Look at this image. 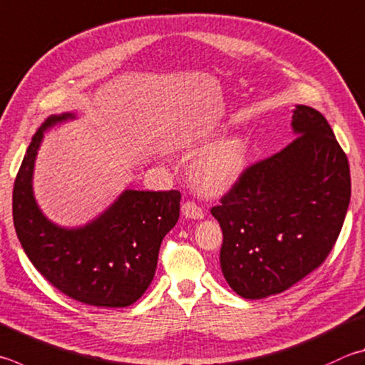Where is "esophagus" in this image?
Returning <instances> with one entry per match:
<instances>
[{"label":"esophagus","instance_id":"esophagus-1","mask_svg":"<svg viewBox=\"0 0 365 365\" xmlns=\"http://www.w3.org/2000/svg\"><path fill=\"white\" fill-rule=\"evenodd\" d=\"M182 215L187 218H193V220H201V218H204V212L193 201H187L182 204Z\"/></svg>","mask_w":365,"mask_h":365}]
</instances>
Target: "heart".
Listing matches in <instances>:
<instances>
[{
    "mask_svg": "<svg viewBox=\"0 0 365 365\" xmlns=\"http://www.w3.org/2000/svg\"><path fill=\"white\" fill-rule=\"evenodd\" d=\"M249 145L246 138L231 137L212 147L193 164L191 180L204 195L227 193L240 182L247 168Z\"/></svg>",
    "mask_w": 365,
    "mask_h": 365,
    "instance_id": "heart-1",
    "label": "heart"
}]
</instances>
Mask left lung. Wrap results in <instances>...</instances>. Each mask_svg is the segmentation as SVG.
Here are the masks:
<instances>
[{"instance_id": "left-lung-1", "label": "left lung", "mask_w": 365, "mask_h": 365, "mask_svg": "<svg viewBox=\"0 0 365 365\" xmlns=\"http://www.w3.org/2000/svg\"><path fill=\"white\" fill-rule=\"evenodd\" d=\"M294 142L244 172L212 207L220 267L237 295L281 294L326 260L351 200L348 158L319 111L295 105Z\"/></svg>"}]
</instances>
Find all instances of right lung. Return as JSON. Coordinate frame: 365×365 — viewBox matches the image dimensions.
Here are the masks:
<instances>
[{"label":"right lung","instance_id":"1","mask_svg":"<svg viewBox=\"0 0 365 365\" xmlns=\"http://www.w3.org/2000/svg\"><path fill=\"white\" fill-rule=\"evenodd\" d=\"M76 119L52 115L31 138L12 193L19 241L39 273L73 300L98 308L135 303L153 281L163 237L175 227L180 193L124 190L83 227H61L44 215L33 191V172L44 132Z\"/></svg>","mask_w":365,"mask_h":365}]
</instances>
